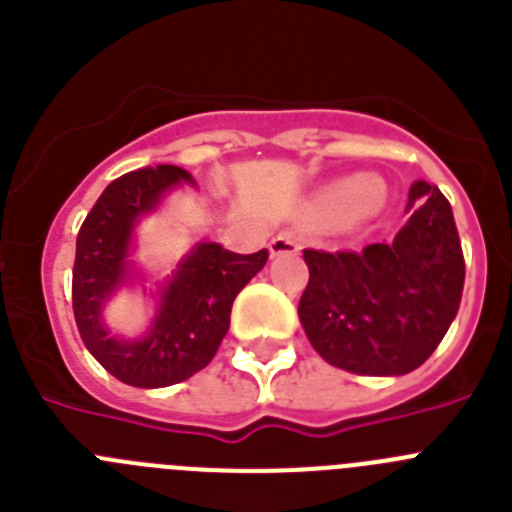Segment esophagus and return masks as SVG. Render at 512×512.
I'll use <instances>...</instances> for the list:
<instances>
[{
    "mask_svg": "<svg viewBox=\"0 0 512 512\" xmlns=\"http://www.w3.org/2000/svg\"><path fill=\"white\" fill-rule=\"evenodd\" d=\"M271 256H284V253H297L300 251V238H297L295 230H282L279 235H274L269 241Z\"/></svg>",
    "mask_w": 512,
    "mask_h": 512,
    "instance_id": "1",
    "label": "esophagus"
}]
</instances>
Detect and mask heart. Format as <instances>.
<instances>
[{
    "label": "heart",
    "mask_w": 512,
    "mask_h": 512,
    "mask_svg": "<svg viewBox=\"0 0 512 512\" xmlns=\"http://www.w3.org/2000/svg\"><path fill=\"white\" fill-rule=\"evenodd\" d=\"M382 202V187L374 179H348V182L336 184V187L325 189L312 205V215L325 223H338L346 217L366 215Z\"/></svg>",
    "instance_id": "heart-1"
}]
</instances>
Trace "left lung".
I'll list each match as a JSON object with an SVG mask.
<instances>
[{
    "label": "left lung",
    "mask_w": 512,
    "mask_h": 512,
    "mask_svg": "<svg viewBox=\"0 0 512 512\" xmlns=\"http://www.w3.org/2000/svg\"><path fill=\"white\" fill-rule=\"evenodd\" d=\"M408 207L413 215L392 243L336 253L305 248L310 282L297 312L312 348L338 369L366 377L413 372L459 312L464 253L449 200L415 182Z\"/></svg>",
    "instance_id": "left-lung-1"
}]
</instances>
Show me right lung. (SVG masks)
I'll list each match as a JSON object with an SVG mask.
<instances>
[{
  "instance_id": "obj_1",
  "label": "right lung",
  "mask_w": 512,
  "mask_h": 512,
  "mask_svg": "<svg viewBox=\"0 0 512 512\" xmlns=\"http://www.w3.org/2000/svg\"><path fill=\"white\" fill-rule=\"evenodd\" d=\"M179 182H192V176L169 164L122 174L104 189L76 235L71 282L76 328L89 354L130 387H169L205 369L228 333L233 300L269 259L266 248L246 256L225 251L220 243H200L161 289L146 336L138 341L110 336L102 307L128 279L135 223Z\"/></svg>"
}]
</instances>
